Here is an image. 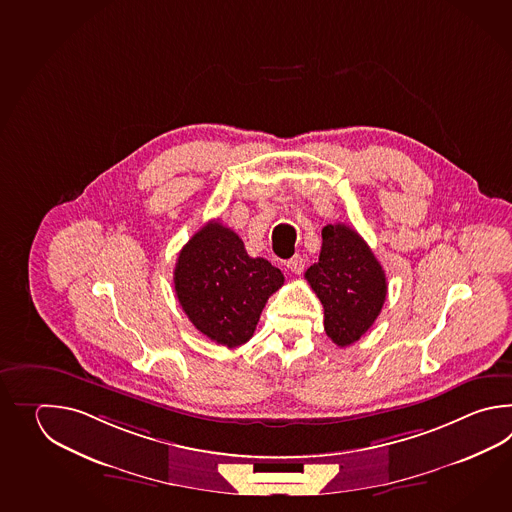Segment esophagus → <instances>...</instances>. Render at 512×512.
I'll return each instance as SVG.
<instances>
[{
  "instance_id": "obj_1",
  "label": "esophagus",
  "mask_w": 512,
  "mask_h": 512,
  "mask_svg": "<svg viewBox=\"0 0 512 512\" xmlns=\"http://www.w3.org/2000/svg\"><path fill=\"white\" fill-rule=\"evenodd\" d=\"M285 265H287L289 271L294 272V274H300V272L304 271L305 261L300 254H294L293 258L287 260Z\"/></svg>"
}]
</instances>
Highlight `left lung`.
<instances>
[{
    "label": "left lung",
    "mask_w": 512,
    "mask_h": 512,
    "mask_svg": "<svg viewBox=\"0 0 512 512\" xmlns=\"http://www.w3.org/2000/svg\"><path fill=\"white\" fill-rule=\"evenodd\" d=\"M305 280L324 305V329L340 348L357 342L381 315L388 293L381 263L357 230L344 223L322 229L318 263Z\"/></svg>",
    "instance_id": "1"
}]
</instances>
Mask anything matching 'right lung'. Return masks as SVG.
Masks as SVG:
<instances>
[{"label": "right lung", "instance_id": "1", "mask_svg": "<svg viewBox=\"0 0 512 512\" xmlns=\"http://www.w3.org/2000/svg\"><path fill=\"white\" fill-rule=\"evenodd\" d=\"M174 285L197 331L236 348L254 335L269 296L283 285V274L269 261L251 258L234 230L208 221L179 252Z\"/></svg>", "mask_w": 512, "mask_h": 512}]
</instances>
